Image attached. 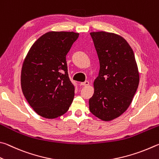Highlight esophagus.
<instances>
[{
    "instance_id": "obj_1",
    "label": "esophagus",
    "mask_w": 159,
    "mask_h": 159,
    "mask_svg": "<svg viewBox=\"0 0 159 159\" xmlns=\"http://www.w3.org/2000/svg\"><path fill=\"white\" fill-rule=\"evenodd\" d=\"M89 82L88 81H86L84 82H82L81 83V85L82 86H84V87H87V86H89Z\"/></svg>"
}]
</instances>
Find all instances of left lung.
<instances>
[{
    "label": "left lung",
    "instance_id": "obj_1",
    "mask_svg": "<svg viewBox=\"0 0 159 159\" xmlns=\"http://www.w3.org/2000/svg\"><path fill=\"white\" fill-rule=\"evenodd\" d=\"M98 54L100 70L93 82L94 92L89 101L96 117L110 121L126 112L138 89L140 75L133 49L114 33H90Z\"/></svg>",
    "mask_w": 159,
    "mask_h": 159
}]
</instances>
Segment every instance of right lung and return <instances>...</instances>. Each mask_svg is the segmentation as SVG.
<instances>
[{
    "mask_svg": "<svg viewBox=\"0 0 159 159\" xmlns=\"http://www.w3.org/2000/svg\"><path fill=\"white\" fill-rule=\"evenodd\" d=\"M79 33L49 31L30 47L21 72V90L38 115L55 119L68 110L75 96L66 57Z\"/></svg>",
    "mask_w": 159,
    "mask_h": 159,
    "instance_id": "right-lung-1",
    "label": "right lung"
}]
</instances>
